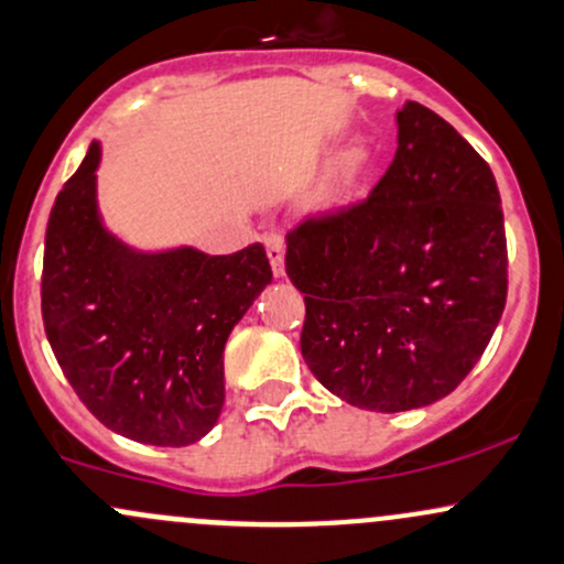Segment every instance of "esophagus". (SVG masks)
Returning a JSON list of instances; mask_svg holds the SVG:
<instances>
[{"mask_svg":"<svg viewBox=\"0 0 564 564\" xmlns=\"http://www.w3.org/2000/svg\"><path fill=\"white\" fill-rule=\"evenodd\" d=\"M264 246H267V259H270V267H272V275L283 278V272H286V264H283V253H286L283 237L281 235H267Z\"/></svg>","mask_w":564,"mask_h":564,"instance_id":"34e87169","label":"esophagus"}]
</instances>
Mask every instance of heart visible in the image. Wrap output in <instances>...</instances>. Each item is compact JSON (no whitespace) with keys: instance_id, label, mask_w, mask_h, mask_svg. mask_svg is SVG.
Listing matches in <instances>:
<instances>
[{"instance_id":"b5f03b06","label":"heart","mask_w":564,"mask_h":564,"mask_svg":"<svg viewBox=\"0 0 564 564\" xmlns=\"http://www.w3.org/2000/svg\"><path fill=\"white\" fill-rule=\"evenodd\" d=\"M376 164L378 151L370 140L359 138L348 142L332 159L329 167L324 170V175L318 177L311 197H307V207H311L313 216H337V213L348 210L370 183Z\"/></svg>"}]
</instances>
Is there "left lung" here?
I'll use <instances>...</instances> for the list:
<instances>
[{"label": "left lung", "mask_w": 564, "mask_h": 564, "mask_svg": "<svg viewBox=\"0 0 564 564\" xmlns=\"http://www.w3.org/2000/svg\"><path fill=\"white\" fill-rule=\"evenodd\" d=\"M305 294L300 348L332 394L365 411L437 402L465 381L508 294L500 192L448 121L397 110V153L365 203L286 235Z\"/></svg>", "instance_id": "1"}]
</instances>
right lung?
Instances as JSON below:
<instances>
[{
    "label": "right lung",
    "mask_w": 564,
    "mask_h": 564,
    "mask_svg": "<svg viewBox=\"0 0 564 564\" xmlns=\"http://www.w3.org/2000/svg\"><path fill=\"white\" fill-rule=\"evenodd\" d=\"M94 140L45 229L43 322L58 367L108 430L188 446L224 408V346L272 281L259 242L210 257L194 246L140 251L105 227Z\"/></svg>",
    "instance_id": "add662e5"
}]
</instances>
